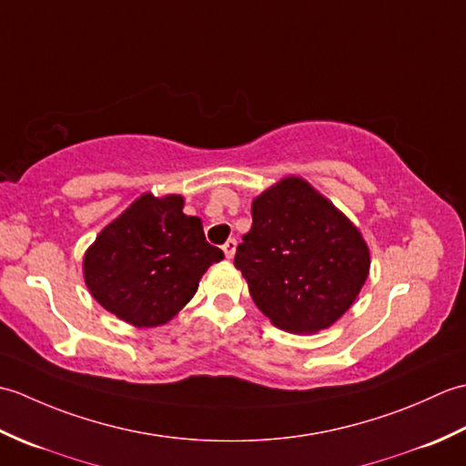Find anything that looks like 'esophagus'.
<instances>
[{
    "label": "esophagus",
    "mask_w": 466,
    "mask_h": 466,
    "mask_svg": "<svg viewBox=\"0 0 466 466\" xmlns=\"http://www.w3.org/2000/svg\"><path fill=\"white\" fill-rule=\"evenodd\" d=\"M236 246H238V244H236V240H234V238H230V240H228V242L222 246V250H224V254H226V258H228V260H232V258H234V254H236Z\"/></svg>",
    "instance_id": "34e87169"
}]
</instances>
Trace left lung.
<instances>
[{
	"mask_svg": "<svg viewBox=\"0 0 466 466\" xmlns=\"http://www.w3.org/2000/svg\"><path fill=\"white\" fill-rule=\"evenodd\" d=\"M234 266L256 306L294 334L329 329L350 309L370 254L349 218L302 177H284L252 202V228Z\"/></svg>",
	"mask_w": 466,
	"mask_h": 466,
	"instance_id": "8db88e82",
	"label": "left lung"
}]
</instances>
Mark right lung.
<instances>
[{
  "label": "right lung",
  "instance_id": "obj_1",
  "mask_svg": "<svg viewBox=\"0 0 466 466\" xmlns=\"http://www.w3.org/2000/svg\"><path fill=\"white\" fill-rule=\"evenodd\" d=\"M182 196L142 198L97 234L84 279L107 312L137 329L166 324L190 302L202 274L224 252L206 242L202 220Z\"/></svg>",
  "mask_w": 466,
  "mask_h": 466
}]
</instances>
